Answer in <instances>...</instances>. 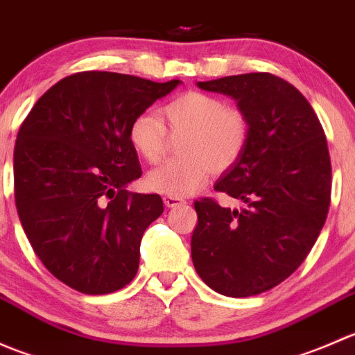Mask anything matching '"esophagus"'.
I'll use <instances>...</instances> for the list:
<instances>
[{"label":"esophagus","mask_w":355,"mask_h":355,"mask_svg":"<svg viewBox=\"0 0 355 355\" xmlns=\"http://www.w3.org/2000/svg\"><path fill=\"white\" fill-rule=\"evenodd\" d=\"M163 200H164V206L166 207H177V206H184L185 204V199L171 198V196H166Z\"/></svg>","instance_id":"34e87169"}]
</instances>
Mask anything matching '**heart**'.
<instances>
[{
  "mask_svg": "<svg viewBox=\"0 0 355 355\" xmlns=\"http://www.w3.org/2000/svg\"><path fill=\"white\" fill-rule=\"evenodd\" d=\"M159 117L141 113L128 127L132 149L148 163H157L164 153L166 130L184 134L178 153L184 155L149 171L146 184L151 191L171 198L198 192L211 170L225 171L244 155L249 142V120L241 110L230 108L221 98L189 91L159 108Z\"/></svg>",
  "mask_w": 355,
  "mask_h": 355,
  "instance_id": "b5f03b06",
  "label": "heart"
}]
</instances>
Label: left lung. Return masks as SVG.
I'll list each match as a JSON object with an SVG mask.
<instances>
[{"label": "left lung", "instance_id": "left-lung-1", "mask_svg": "<svg viewBox=\"0 0 355 355\" xmlns=\"http://www.w3.org/2000/svg\"><path fill=\"white\" fill-rule=\"evenodd\" d=\"M198 87L237 101L249 142L214 184L244 207L196 200L192 263L218 293L257 295L288 278L320 237L331 192L327 137L313 106L277 75H232Z\"/></svg>", "mask_w": 355, "mask_h": 355}]
</instances>
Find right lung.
<instances>
[{
  "label": "right lung",
  "mask_w": 355,
  "mask_h": 355,
  "mask_svg": "<svg viewBox=\"0 0 355 355\" xmlns=\"http://www.w3.org/2000/svg\"><path fill=\"white\" fill-rule=\"evenodd\" d=\"M178 84L80 71L56 82L24 120L13 151L17 211L41 263L68 287L101 295L134 280L163 200L127 191L142 175L128 127Z\"/></svg>",
  "instance_id": "1"
}]
</instances>
